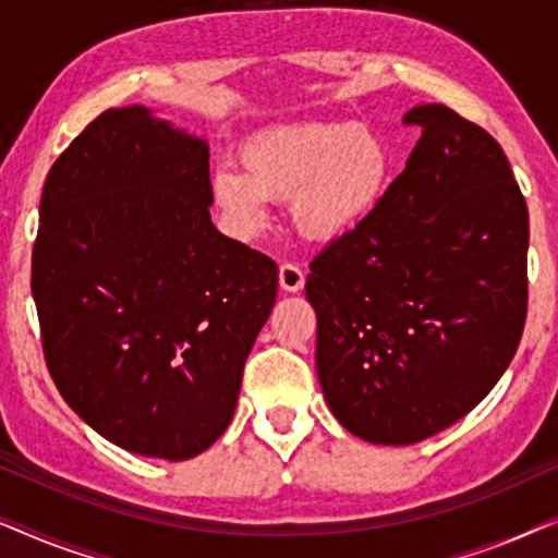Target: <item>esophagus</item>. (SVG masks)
<instances>
[{"label":"esophagus","instance_id":"1","mask_svg":"<svg viewBox=\"0 0 558 558\" xmlns=\"http://www.w3.org/2000/svg\"><path fill=\"white\" fill-rule=\"evenodd\" d=\"M304 271L300 269L296 264H281L279 266V284L284 292H300V289L304 287Z\"/></svg>","mask_w":558,"mask_h":558}]
</instances>
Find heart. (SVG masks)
Instances as JSON below:
<instances>
[{
    "label": "heart",
    "instance_id": "obj_1",
    "mask_svg": "<svg viewBox=\"0 0 558 558\" xmlns=\"http://www.w3.org/2000/svg\"><path fill=\"white\" fill-rule=\"evenodd\" d=\"M243 170L223 165L210 190L241 233H256L266 201H287L296 233L335 241L355 231L391 185L393 159L376 132L353 121H302L266 129L241 149Z\"/></svg>",
    "mask_w": 558,
    "mask_h": 558
}]
</instances>
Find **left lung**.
<instances>
[{"label":"left lung","instance_id":"left-lung-1","mask_svg":"<svg viewBox=\"0 0 558 558\" xmlns=\"http://www.w3.org/2000/svg\"><path fill=\"white\" fill-rule=\"evenodd\" d=\"M407 170L312 258L317 376L350 434L416 445L470 414L513 361L529 312V208L506 151L441 104Z\"/></svg>","mask_w":558,"mask_h":558}]
</instances>
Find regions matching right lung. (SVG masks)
Wrapping results in <instances>:
<instances>
[{"label": "right lung", "mask_w": 558, "mask_h": 558, "mask_svg": "<svg viewBox=\"0 0 558 558\" xmlns=\"http://www.w3.org/2000/svg\"><path fill=\"white\" fill-rule=\"evenodd\" d=\"M208 144L109 109L50 167L33 246L45 363L113 445L190 460L231 424L279 269L210 220Z\"/></svg>", "instance_id": "obj_1"}]
</instances>
